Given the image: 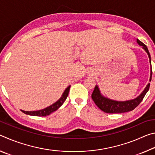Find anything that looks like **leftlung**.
Here are the masks:
<instances>
[{
	"label": "left lung",
	"instance_id": "obj_1",
	"mask_svg": "<svg viewBox=\"0 0 155 155\" xmlns=\"http://www.w3.org/2000/svg\"><path fill=\"white\" fill-rule=\"evenodd\" d=\"M137 42L139 45L142 46V48L145 50L148 55L150 64V80L149 81H151L152 66L150 54L149 53L148 48H147V46L145 44L139 40L138 39H137ZM149 87H150V83H148L145 89H144V90L141 93L140 95L134 99L127 101H114V100L107 98L106 97L102 95L98 85H96L95 87H94L92 94H91V98H92L97 107L103 111L107 113V114H121V113L130 111L135 109L140 104L141 102L142 101L146 94L148 92Z\"/></svg>",
	"mask_w": 155,
	"mask_h": 155
}]
</instances>
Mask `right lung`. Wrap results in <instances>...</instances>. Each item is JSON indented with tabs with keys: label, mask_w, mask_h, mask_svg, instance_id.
Listing matches in <instances>:
<instances>
[{
	"label": "right lung",
	"mask_w": 155,
	"mask_h": 155,
	"mask_svg": "<svg viewBox=\"0 0 155 155\" xmlns=\"http://www.w3.org/2000/svg\"><path fill=\"white\" fill-rule=\"evenodd\" d=\"M70 87V85L68 86V87L65 89L61 98H60L58 101L56 102V103H54V104H52V105L46 107L45 109H43L41 110H38V111H23V110H21V111L25 114L29 115H33V116H46V115H48L51 114V113L55 111L56 110L58 109L59 107L64 104V101L67 98L68 93H69Z\"/></svg>",
	"instance_id": "add662e5"
}]
</instances>
